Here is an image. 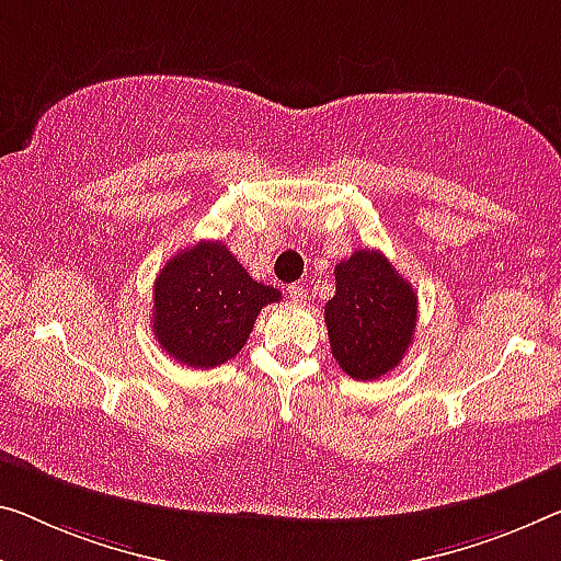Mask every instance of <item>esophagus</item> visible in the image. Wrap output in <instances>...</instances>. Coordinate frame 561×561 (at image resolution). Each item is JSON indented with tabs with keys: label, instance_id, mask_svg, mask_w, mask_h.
Wrapping results in <instances>:
<instances>
[{
	"label": "esophagus",
	"instance_id": "34e87169",
	"mask_svg": "<svg viewBox=\"0 0 561 561\" xmlns=\"http://www.w3.org/2000/svg\"><path fill=\"white\" fill-rule=\"evenodd\" d=\"M288 298L296 300V304H306L308 298V288L304 286V283H293V286H288Z\"/></svg>",
	"mask_w": 561,
	"mask_h": 561
}]
</instances>
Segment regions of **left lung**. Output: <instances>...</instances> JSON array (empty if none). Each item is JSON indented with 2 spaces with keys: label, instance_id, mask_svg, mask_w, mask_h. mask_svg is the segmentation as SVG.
<instances>
[{
  "label": "left lung",
  "instance_id": "1",
  "mask_svg": "<svg viewBox=\"0 0 561 561\" xmlns=\"http://www.w3.org/2000/svg\"><path fill=\"white\" fill-rule=\"evenodd\" d=\"M419 298L381 251L364 248L335 265L325 329L335 364L356 381H374L401 364L416 331Z\"/></svg>",
  "mask_w": 561,
  "mask_h": 561
}]
</instances>
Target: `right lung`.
Wrapping results in <instances>:
<instances>
[{
    "label": "right lung",
    "instance_id": "obj_1",
    "mask_svg": "<svg viewBox=\"0 0 561 561\" xmlns=\"http://www.w3.org/2000/svg\"><path fill=\"white\" fill-rule=\"evenodd\" d=\"M280 290L253 280L222 240L172 255L154 278V341L178 364L215 368L236 358L263 306Z\"/></svg>",
    "mask_w": 561,
    "mask_h": 561
}]
</instances>
